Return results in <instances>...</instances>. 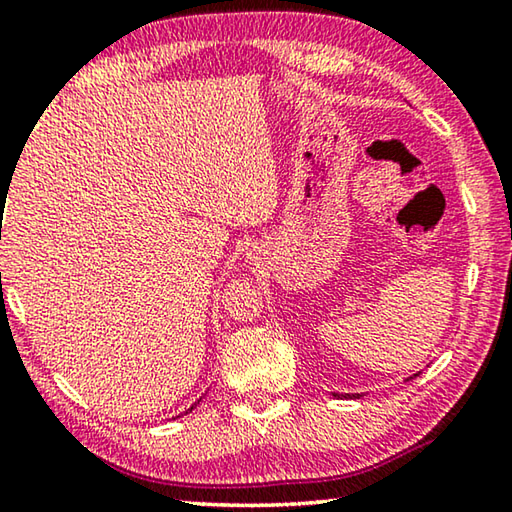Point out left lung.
I'll return each mask as SVG.
<instances>
[{
  "mask_svg": "<svg viewBox=\"0 0 512 512\" xmlns=\"http://www.w3.org/2000/svg\"><path fill=\"white\" fill-rule=\"evenodd\" d=\"M352 397H359V395H352Z\"/></svg>",
  "mask_w": 512,
  "mask_h": 512,
  "instance_id": "obj_1",
  "label": "left lung"
}]
</instances>
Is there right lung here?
Returning a JSON list of instances; mask_svg holds the SVG:
<instances>
[{"label":"right lung","instance_id":"obj_1","mask_svg":"<svg viewBox=\"0 0 512 512\" xmlns=\"http://www.w3.org/2000/svg\"><path fill=\"white\" fill-rule=\"evenodd\" d=\"M192 409H194V406H192ZM192 409H187V411H192ZM187 411H185V413H187Z\"/></svg>","mask_w":512,"mask_h":512}]
</instances>
